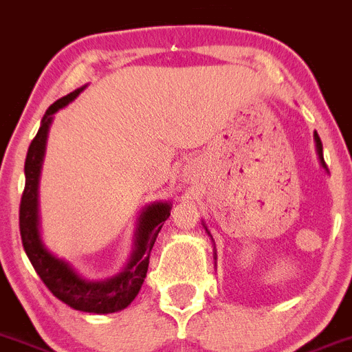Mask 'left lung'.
<instances>
[{"mask_svg": "<svg viewBox=\"0 0 352 352\" xmlns=\"http://www.w3.org/2000/svg\"><path fill=\"white\" fill-rule=\"evenodd\" d=\"M314 142H316V152H318V157H320L321 166L327 169V164H324V159H323V145H321V140H320V136H318L316 131H314Z\"/></svg>", "mask_w": 352, "mask_h": 352, "instance_id": "left-lung-1", "label": "left lung"}]
</instances>
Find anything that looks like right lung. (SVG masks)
Wrapping results in <instances>:
<instances>
[{"instance_id":"1","label":"right lung","mask_w":352,"mask_h":352,"mask_svg":"<svg viewBox=\"0 0 352 352\" xmlns=\"http://www.w3.org/2000/svg\"><path fill=\"white\" fill-rule=\"evenodd\" d=\"M79 93L81 89H76L70 95L56 100L46 110L41 120V128L38 129V135L29 145L25 166H23L25 186H23L22 199H20L19 226L23 250L50 292L74 309L85 311V313L107 314L128 307L133 299L138 296L146 271H148L150 250L155 243L164 221L169 217L170 204H152L143 210L138 236H136V250L128 267L119 276L107 280V282L82 280L69 264L56 259L43 247L38 232V182L43 155H45L46 135H48L53 113L72 102Z\"/></svg>"}]
</instances>
